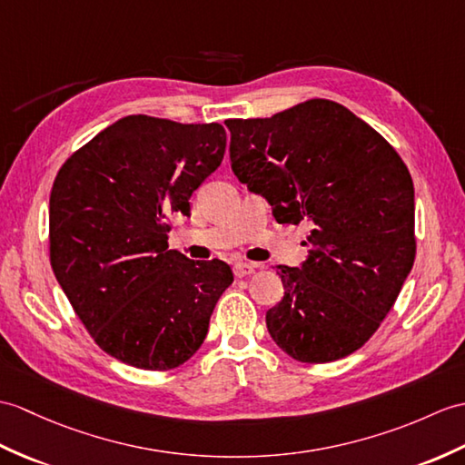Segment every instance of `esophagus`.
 <instances>
[{"label": "esophagus", "instance_id": "1", "mask_svg": "<svg viewBox=\"0 0 465 465\" xmlns=\"http://www.w3.org/2000/svg\"><path fill=\"white\" fill-rule=\"evenodd\" d=\"M255 269H257V265L255 263H235L233 265V275L235 277H250L252 273H255Z\"/></svg>", "mask_w": 465, "mask_h": 465}]
</instances>
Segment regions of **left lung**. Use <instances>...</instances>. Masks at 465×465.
<instances>
[{
    "label": "left lung",
    "mask_w": 465,
    "mask_h": 465,
    "mask_svg": "<svg viewBox=\"0 0 465 465\" xmlns=\"http://www.w3.org/2000/svg\"><path fill=\"white\" fill-rule=\"evenodd\" d=\"M232 170L279 223L309 222L301 267L277 265L285 295L272 339L301 362L361 349L414 265V183L402 158L347 106L312 99L272 118H230Z\"/></svg>",
    "instance_id": "1"
}]
</instances>
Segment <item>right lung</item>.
Segmentation results:
<instances>
[{"instance_id":"1","label":"right lung","mask_w":465,"mask_h":465,"mask_svg":"<svg viewBox=\"0 0 465 465\" xmlns=\"http://www.w3.org/2000/svg\"><path fill=\"white\" fill-rule=\"evenodd\" d=\"M225 154L218 123L182 124L131 114L77 150L53 182L51 267L84 329L116 361L144 371L186 362L233 282L220 259L168 250V213Z\"/></svg>"}]
</instances>
